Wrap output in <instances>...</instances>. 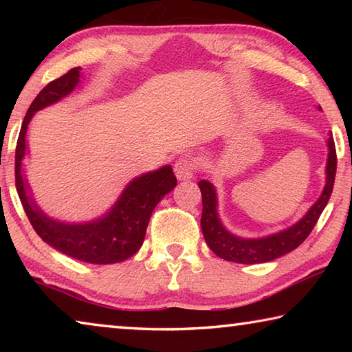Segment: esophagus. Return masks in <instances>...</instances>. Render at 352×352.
<instances>
[{
	"label": "esophagus",
	"instance_id": "1",
	"mask_svg": "<svg viewBox=\"0 0 352 352\" xmlns=\"http://www.w3.org/2000/svg\"><path fill=\"white\" fill-rule=\"evenodd\" d=\"M174 172H175L178 180H189V178L194 177L195 163L192 162V158L183 157L175 162Z\"/></svg>",
	"mask_w": 352,
	"mask_h": 352
}]
</instances>
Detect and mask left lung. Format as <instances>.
Listing matches in <instances>:
<instances>
[{
    "label": "left lung",
    "instance_id": "8db88e82",
    "mask_svg": "<svg viewBox=\"0 0 352 352\" xmlns=\"http://www.w3.org/2000/svg\"><path fill=\"white\" fill-rule=\"evenodd\" d=\"M327 147H329V153H327L326 164V186L320 199L315 201L300 222L292 225L287 230L261 237V239H243V237H237L226 231L217 216L216 189L210 182H199L201 204H204L200 223L208 247L225 261L237 262V264H261V262H269L279 258V256L287 254L298 245H301L306 241V237L311 234L315 223L318 222L321 212H323L332 194L337 170V153L332 135L327 138Z\"/></svg>",
    "mask_w": 352,
    "mask_h": 352
}]
</instances>
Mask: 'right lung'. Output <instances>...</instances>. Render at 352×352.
Here are the masks:
<instances>
[{
    "mask_svg": "<svg viewBox=\"0 0 352 352\" xmlns=\"http://www.w3.org/2000/svg\"><path fill=\"white\" fill-rule=\"evenodd\" d=\"M80 68L69 69L41 90L29 107L21 124L15 151V184L21 205L35 233L52 248L69 258L90 264H116L138 252L144 242L152 211L166 194L177 186L170 166L135 178L104 217L88 223H62L52 220L35 205L26 178L21 174V160L26 153V130L35 111L68 96L79 83Z\"/></svg>",
    "mask_w": 352,
    "mask_h": 352,
    "instance_id": "right-lung-1",
    "label": "right lung"
}]
</instances>
